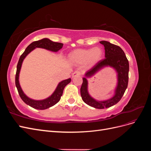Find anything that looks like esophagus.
Returning <instances> with one entry per match:
<instances>
[{
	"instance_id": "34e87169",
	"label": "esophagus",
	"mask_w": 151,
	"mask_h": 151,
	"mask_svg": "<svg viewBox=\"0 0 151 151\" xmlns=\"http://www.w3.org/2000/svg\"><path fill=\"white\" fill-rule=\"evenodd\" d=\"M81 75V72L79 70H76L74 73H73L72 77H76V76H80Z\"/></svg>"
}]
</instances>
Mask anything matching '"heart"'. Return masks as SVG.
I'll use <instances>...</instances> for the list:
<instances>
[{
  "instance_id": "b5f03b06",
  "label": "heart",
  "mask_w": 151,
  "mask_h": 151,
  "mask_svg": "<svg viewBox=\"0 0 151 151\" xmlns=\"http://www.w3.org/2000/svg\"><path fill=\"white\" fill-rule=\"evenodd\" d=\"M103 54L102 49L96 47L90 49H77L70 54L69 57L72 62L77 63L86 62L88 65H93L101 60Z\"/></svg>"
}]
</instances>
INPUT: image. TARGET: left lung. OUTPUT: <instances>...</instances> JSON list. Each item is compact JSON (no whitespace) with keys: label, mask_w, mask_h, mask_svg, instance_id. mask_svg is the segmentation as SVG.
<instances>
[{"label":"left lung","mask_w":151,"mask_h":151,"mask_svg":"<svg viewBox=\"0 0 151 151\" xmlns=\"http://www.w3.org/2000/svg\"><path fill=\"white\" fill-rule=\"evenodd\" d=\"M100 43L104 45L105 50V58L98 62L96 64L86 73V77L93 76L102 68L106 66L113 67L118 73V85L115 90V94L110 99L104 101H98L90 96L88 91V81L86 77L81 88V95L85 103L98 109L111 107L120 101L128 86L129 83V63L123 50L114 44L106 41H101Z\"/></svg>","instance_id":"1"}]
</instances>
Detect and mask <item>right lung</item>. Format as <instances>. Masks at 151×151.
<instances>
[{"mask_svg":"<svg viewBox=\"0 0 151 151\" xmlns=\"http://www.w3.org/2000/svg\"><path fill=\"white\" fill-rule=\"evenodd\" d=\"M63 45V43L53 42L48 38H44L41 40L35 41V42L31 43L29 46L26 48L23 53L21 55L17 65V70L15 78L16 86L22 101H23L26 104H28L31 107L37 109H45L57 104L59 101H60L65 87L68 83H70L71 79H68L60 82V83L58 84L55 91H54V93L52 94L51 96H50L49 98L43 100H40V101H36V100L31 99L28 97H27L24 94L23 91H22L21 88L19 83V75L22 61H23L27 55L32 50H33L35 48H42L50 50V51L52 52H57L62 48Z\"/></svg>","mask_w":151,"mask_h":151,"instance_id":"right-lung-1","label":"right lung"}]
</instances>
